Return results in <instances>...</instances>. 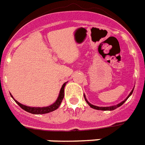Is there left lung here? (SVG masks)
Returning a JSON list of instances; mask_svg holds the SVG:
<instances>
[{
  "label": "left lung",
  "instance_id": "left-lung-1",
  "mask_svg": "<svg viewBox=\"0 0 145 145\" xmlns=\"http://www.w3.org/2000/svg\"><path fill=\"white\" fill-rule=\"evenodd\" d=\"M133 89L132 91L130 92V95H129L127 97L126 99H124V101H123L122 102L119 103V104H118V105H114V106H111V107H97V106H94V105H91V104H90V103H89V101H87V99H86V98H85V95H84V99H85V100H86V101H87V104H88V105H89V107H92V108L95 109V110H115V109L118 108V107H120V106H121V105H122L123 104H124V103L125 102V101H126L127 100V99H128L129 97H130V95H131V94H132V93H133Z\"/></svg>",
  "mask_w": 145,
  "mask_h": 145
}]
</instances>
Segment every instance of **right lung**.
Wrapping results in <instances>:
<instances>
[{
    "label": "right lung",
    "mask_w": 145,
    "mask_h": 145,
    "mask_svg": "<svg viewBox=\"0 0 145 145\" xmlns=\"http://www.w3.org/2000/svg\"><path fill=\"white\" fill-rule=\"evenodd\" d=\"M66 85V83H64L62 86L61 89L60 90L59 95H58V99L56 100V101L54 103L53 105H50L49 107H27V106H25V105H21V103H19L18 101H17L16 100H15V102L18 104V105L23 109L25 111H27L28 113H32V114H45V113H50V112H52V111L56 110L58 108V107L61 105L62 100L64 99V87ZM12 96V95H11ZM13 98V97H12Z\"/></svg>",
    "instance_id": "1"
}]
</instances>
